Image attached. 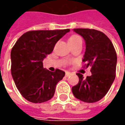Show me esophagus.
Returning <instances> with one entry per match:
<instances>
[{
	"label": "esophagus",
	"mask_w": 125,
	"mask_h": 125,
	"mask_svg": "<svg viewBox=\"0 0 125 125\" xmlns=\"http://www.w3.org/2000/svg\"><path fill=\"white\" fill-rule=\"evenodd\" d=\"M70 74H71V73H70V72H65V76H66L67 77L70 76Z\"/></svg>",
	"instance_id": "1"
}]
</instances>
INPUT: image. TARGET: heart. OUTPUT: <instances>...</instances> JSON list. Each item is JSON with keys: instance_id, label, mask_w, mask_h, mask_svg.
Returning <instances> with one entry per match:
<instances>
[{"instance_id": "b5f03b06", "label": "heart", "mask_w": 125, "mask_h": 125, "mask_svg": "<svg viewBox=\"0 0 125 125\" xmlns=\"http://www.w3.org/2000/svg\"><path fill=\"white\" fill-rule=\"evenodd\" d=\"M79 41H82L81 37H79V35H72V36L69 38V40H68L69 44H72V43H75V42H76Z\"/></svg>"}]
</instances>
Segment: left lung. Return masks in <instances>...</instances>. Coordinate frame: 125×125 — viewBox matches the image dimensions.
<instances>
[{
  "label": "left lung",
  "mask_w": 125,
  "mask_h": 125,
  "mask_svg": "<svg viewBox=\"0 0 125 125\" xmlns=\"http://www.w3.org/2000/svg\"><path fill=\"white\" fill-rule=\"evenodd\" d=\"M74 31L85 42L83 62L86 68L91 67L92 74L83 79L77 73L79 81L72 87V93L84 102H96L106 94L115 79L117 54L111 41L102 32L88 28H74Z\"/></svg>",
  "instance_id": "left-lung-1"
}]
</instances>
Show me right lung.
<instances>
[{
	"mask_svg": "<svg viewBox=\"0 0 125 125\" xmlns=\"http://www.w3.org/2000/svg\"><path fill=\"white\" fill-rule=\"evenodd\" d=\"M70 29L31 31L19 38L11 51V74L17 89L32 103H42L54 95L57 83L65 72H54L43 67V60L53 50L56 42Z\"/></svg>",
	"mask_w": 125,
	"mask_h": 125,
	"instance_id": "add662e5",
	"label": "right lung"
}]
</instances>
